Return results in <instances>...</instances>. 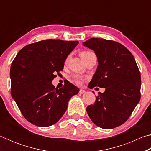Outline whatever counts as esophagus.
<instances>
[{
    "label": "esophagus",
    "mask_w": 151,
    "mask_h": 151,
    "mask_svg": "<svg viewBox=\"0 0 151 151\" xmlns=\"http://www.w3.org/2000/svg\"><path fill=\"white\" fill-rule=\"evenodd\" d=\"M85 92L86 91L85 90H83V89H80V91H79V93L81 94H83L84 93H85Z\"/></svg>",
    "instance_id": "obj_1"
}]
</instances>
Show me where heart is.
<instances>
[{"mask_svg":"<svg viewBox=\"0 0 151 151\" xmlns=\"http://www.w3.org/2000/svg\"><path fill=\"white\" fill-rule=\"evenodd\" d=\"M93 52H91V51H83V52H81L80 53V56L82 58V59H83V58H85V57H87V56L90 55L91 54H93ZM68 60V58H67V59H66V61ZM74 79V81L75 82V83L77 84V85H81L82 84V82H83V78L81 77V76H79L78 75H76L73 77Z\"/></svg>","mask_w":151,"mask_h":151,"instance_id":"heart-1","label":"heart"}]
</instances>
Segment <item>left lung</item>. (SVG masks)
Returning <instances> with one entry per match:
<instances>
[{
  "mask_svg": "<svg viewBox=\"0 0 151 151\" xmlns=\"http://www.w3.org/2000/svg\"><path fill=\"white\" fill-rule=\"evenodd\" d=\"M83 45L94 51L99 63L88 88L105 89L99 93L94 104L86 107V112L96 126L114 129L127 121L139 103V68L132 53L119 42L92 38Z\"/></svg>",
  "mask_w": 151,
  "mask_h": 151,
  "instance_id": "8db88e82",
  "label": "left lung"
}]
</instances>
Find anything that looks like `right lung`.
<instances>
[{"mask_svg": "<svg viewBox=\"0 0 151 151\" xmlns=\"http://www.w3.org/2000/svg\"><path fill=\"white\" fill-rule=\"evenodd\" d=\"M78 41L48 39L25 46L10 70L11 96L30 123L47 127L59 121L79 88L69 82L55 88L52 81L63 70L68 55Z\"/></svg>", "mask_w": 151, "mask_h": 151, "instance_id": "add662e5", "label": "right lung"}]
</instances>
